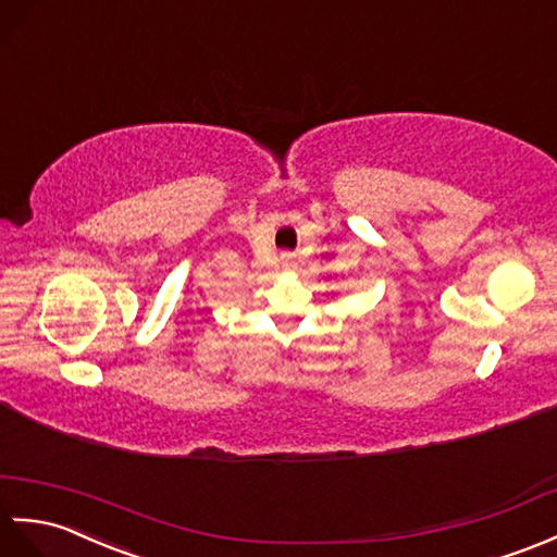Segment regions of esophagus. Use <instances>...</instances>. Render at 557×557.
Returning a JSON list of instances; mask_svg holds the SVG:
<instances>
[{"instance_id":"esophagus-1","label":"esophagus","mask_w":557,"mask_h":557,"mask_svg":"<svg viewBox=\"0 0 557 557\" xmlns=\"http://www.w3.org/2000/svg\"><path fill=\"white\" fill-rule=\"evenodd\" d=\"M295 264H298V262H295V255H290V252H286V255H281V267L283 269H295Z\"/></svg>"}]
</instances>
